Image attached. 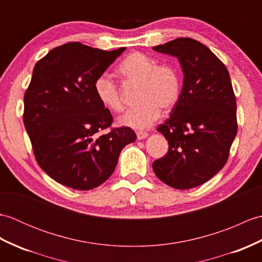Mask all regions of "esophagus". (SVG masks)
Here are the masks:
<instances>
[{
	"label": "esophagus",
	"mask_w": 262,
	"mask_h": 262,
	"mask_svg": "<svg viewBox=\"0 0 262 262\" xmlns=\"http://www.w3.org/2000/svg\"><path fill=\"white\" fill-rule=\"evenodd\" d=\"M136 135H137V140H145V138L148 136V134L146 132H137L136 133Z\"/></svg>",
	"instance_id": "obj_1"
}]
</instances>
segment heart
I'll list each match as a JSON object with an SVG mask.
<instances>
[{"label":"heart","mask_w":262,"mask_h":262,"mask_svg":"<svg viewBox=\"0 0 262 262\" xmlns=\"http://www.w3.org/2000/svg\"><path fill=\"white\" fill-rule=\"evenodd\" d=\"M117 73L126 84H138L136 101L140 102L119 117V125L134 129L151 127L161 115L169 111L181 96L180 72L171 64H158L157 59L143 53H132L121 60ZM97 99L114 113L124 109L120 89L107 75L98 76L93 84Z\"/></svg>","instance_id":"b5f03b06"}]
</instances>
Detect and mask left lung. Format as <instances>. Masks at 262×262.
<instances>
[{
    "label": "left lung",
    "mask_w": 262,
    "mask_h": 262,
    "mask_svg": "<svg viewBox=\"0 0 262 262\" xmlns=\"http://www.w3.org/2000/svg\"><path fill=\"white\" fill-rule=\"evenodd\" d=\"M153 49L177 57L183 73L179 101L158 127L169 151L154 161L153 171L172 188L198 187L225 165L237 133L229 71L208 47L191 38H177Z\"/></svg>",
    "instance_id": "left-lung-1"
}]
</instances>
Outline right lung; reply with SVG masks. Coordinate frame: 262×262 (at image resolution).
Returning a JSON list of instances; mask_svg holds the SVG:
<instances>
[{"label":"right lung","instance_id":"1","mask_svg":"<svg viewBox=\"0 0 262 262\" xmlns=\"http://www.w3.org/2000/svg\"><path fill=\"white\" fill-rule=\"evenodd\" d=\"M101 51L81 42L52 49L35 65L25 93L24 122L39 166L60 185L76 190L97 188L113 174L127 144L129 127L114 128L109 109L93 84L125 51Z\"/></svg>","mask_w":262,"mask_h":262}]
</instances>
